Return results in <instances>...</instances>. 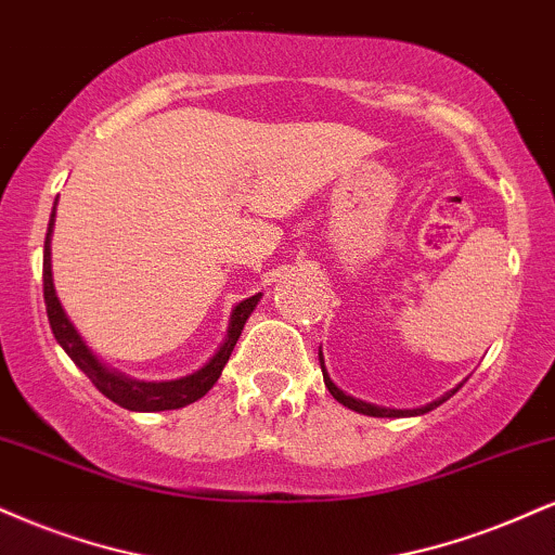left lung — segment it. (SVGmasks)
Listing matches in <instances>:
<instances>
[{"instance_id": "8db88e82", "label": "left lung", "mask_w": 555, "mask_h": 555, "mask_svg": "<svg viewBox=\"0 0 555 555\" xmlns=\"http://www.w3.org/2000/svg\"><path fill=\"white\" fill-rule=\"evenodd\" d=\"M320 370H323V379H325V387H328L331 390V396L338 400V403H344L346 409H351V411H359V413H366V416H377V418H392V416H416V413H426V411H431V409H437V405H442L447 398H452V392H447V396H442L439 400H434V403H429V405H424V409H416V411H392V409H379V405H372V403H364V400H357V398H351V396H346L344 390H338L336 385H333V379L328 377V372H325V366H323V353H320Z\"/></svg>"}]
</instances>
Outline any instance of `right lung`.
<instances>
[{
  "label": "right lung",
  "mask_w": 555,
  "mask_h": 555,
  "mask_svg": "<svg viewBox=\"0 0 555 555\" xmlns=\"http://www.w3.org/2000/svg\"><path fill=\"white\" fill-rule=\"evenodd\" d=\"M53 214H56V206H53L51 211L49 232H46V245H43V299H46V312H49L53 336H56V341L62 344V349L69 353L72 362H75L79 370L90 377V383L95 385L105 398H111L113 403H118L121 409H129V411H172V409H183V405L193 403V400L204 398L214 387V383H217L219 375H222L227 359H230L240 333H243L245 320L250 318V312L256 310V305L260 302V295L243 299V302L232 310L230 331H227L224 344L219 346V351L214 353L202 370L193 372V375L170 379V383H139V379L118 375V372H113L105 364H100L95 353L87 349L82 336H79L75 325H72V320L66 318L64 307L56 297V289H53V279H51Z\"/></svg>",
  "instance_id": "right-lung-1"
}]
</instances>
